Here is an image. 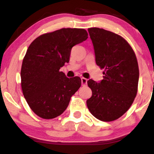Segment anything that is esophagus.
Listing matches in <instances>:
<instances>
[{
  "label": "esophagus",
  "mask_w": 154,
  "mask_h": 154,
  "mask_svg": "<svg viewBox=\"0 0 154 154\" xmlns=\"http://www.w3.org/2000/svg\"><path fill=\"white\" fill-rule=\"evenodd\" d=\"M87 82H88V79L86 78H84V77H82L81 78V82H82V85L85 86L87 85Z\"/></svg>",
  "instance_id": "1"
}]
</instances>
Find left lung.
I'll return each instance as SVG.
<instances>
[{
    "instance_id": "left-lung-1",
    "label": "left lung",
    "mask_w": 154,
    "mask_h": 154,
    "mask_svg": "<svg viewBox=\"0 0 154 154\" xmlns=\"http://www.w3.org/2000/svg\"><path fill=\"white\" fill-rule=\"evenodd\" d=\"M88 30L94 47L95 62L104 69V76L100 82L88 81L92 96L86 103L95 118L114 121L130 109L137 95V58L130 44L120 35L98 27Z\"/></svg>"
}]
</instances>
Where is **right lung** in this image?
I'll return each instance as SVG.
<instances>
[{
  "mask_svg": "<svg viewBox=\"0 0 154 154\" xmlns=\"http://www.w3.org/2000/svg\"><path fill=\"white\" fill-rule=\"evenodd\" d=\"M88 35L84 29L62 28L40 35L29 45L22 61L21 85L28 105L40 117L61 115L80 88L79 77L68 78L59 69L69 61L72 48Z\"/></svg>",
  "mask_w": 154,
  "mask_h": 154,
  "instance_id": "right-lung-1",
  "label": "right lung"
}]
</instances>
